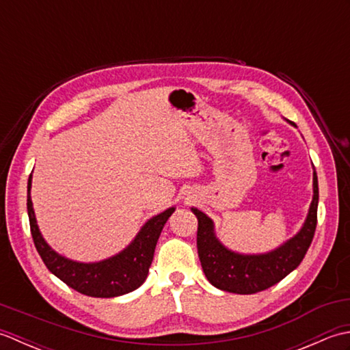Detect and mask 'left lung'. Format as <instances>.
<instances>
[{
  "mask_svg": "<svg viewBox=\"0 0 350 350\" xmlns=\"http://www.w3.org/2000/svg\"><path fill=\"white\" fill-rule=\"evenodd\" d=\"M313 202L301 232L280 248L260 256L236 254L222 247L215 237L212 219L192 207L198 219V257L211 284L230 293L252 295L277 284L296 269L307 254L317 226L319 183L316 170L313 173Z\"/></svg>",
  "mask_w": 350,
  "mask_h": 350,
  "instance_id": "left-lung-1",
  "label": "left lung"
}]
</instances>
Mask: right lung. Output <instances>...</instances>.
I'll use <instances>...</instances> for the list:
<instances>
[{
    "instance_id": "obj_1",
    "label": "right lung",
    "mask_w": 350,
    "mask_h": 350,
    "mask_svg": "<svg viewBox=\"0 0 350 350\" xmlns=\"http://www.w3.org/2000/svg\"><path fill=\"white\" fill-rule=\"evenodd\" d=\"M29 189H31V176L28 179L27 192L29 228H31L37 252L57 278H60L77 292L93 296V298H114V296L129 293L143 284L147 278L148 267L152 265L156 242L159 239L167 219L174 212V207H170L165 212L148 219L133 242L120 254L98 263H78L57 254L44 242L36 224Z\"/></svg>"
}]
</instances>
